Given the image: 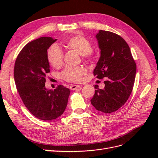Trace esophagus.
<instances>
[{
	"mask_svg": "<svg viewBox=\"0 0 158 158\" xmlns=\"http://www.w3.org/2000/svg\"><path fill=\"white\" fill-rule=\"evenodd\" d=\"M81 85H71L70 86V89L72 90H75L77 88H80Z\"/></svg>",
	"mask_w": 158,
	"mask_h": 158,
	"instance_id": "obj_1",
	"label": "esophagus"
}]
</instances>
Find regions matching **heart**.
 Listing matches in <instances>:
<instances>
[{"instance_id":"heart-1","label":"heart","mask_w":158,"mask_h":158,"mask_svg":"<svg viewBox=\"0 0 158 158\" xmlns=\"http://www.w3.org/2000/svg\"><path fill=\"white\" fill-rule=\"evenodd\" d=\"M65 45L70 49H73L85 59L92 56V45L83 36L74 35L70 37L65 41ZM47 59L54 68H59L63 64V52L56 45H51L47 51ZM86 73L83 66L66 68L62 73V78L71 82H78L82 80V76Z\"/></svg>"}]
</instances>
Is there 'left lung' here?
<instances>
[{
	"mask_svg": "<svg viewBox=\"0 0 158 158\" xmlns=\"http://www.w3.org/2000/svg\"><path fill=\"white\" fill-rule=\"evenodd\" d=\"M100 57L94 70L99 79L106 78L105 88L94 85L91 99L98 111L111 113L121 107L131 94L135 83L136 65L127 43L116 33L99 30L95 35Z\"/></svg>",
	"mask_w": 158,
	"mask_h": 158,
	"instance_id": "obj_1",
	"label": "left lung"
}]
</instances>
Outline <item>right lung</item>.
I'll return each instance as SVG.
<instances>
[{"label": "right lung", "mask_w": 158, "mask_h": 158, "mask_svg": "<svg viewBox=\"0 0 158 158\" xmlns=\"http://www.w3.org/2000/svg\"><path fill=\"white\" fill-rule=\"evenodd\" d=\"M56 40L42 37L28 43L14 65V82L23 103L33 116L43 121L61 116L70 93L62 85L54 90L45 88L46 74L50 72L47 50Z\"/></svg>", "instance_id": "add662e5"}]
</instances>
